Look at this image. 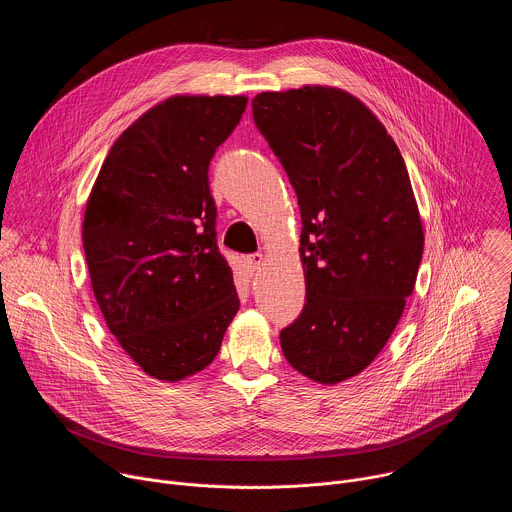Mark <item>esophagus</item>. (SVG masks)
I'll return each mask as SVG.
<instances>
[{"mask_svg": "<svg viewBox=\"0 0 512 512\" xmlns=\"http://www.w3.org/2000/svg\"><path fill=\"white\" fill-rule=\"evenodd\" d=\"M263 263H265V257H263L261 253H253V255H249V257H247V265H249L253 271L261 269V267H263Z\"/></svg>", "mask_w": 512, "mask_h": 512, "instance_id": "obj_1", "label": "esophagus"}]
</instances>
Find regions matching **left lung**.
<instances>
[{
  "label": "left lung",
  "mask_w": 512,
  "mask_h": 512,
  "mask_svg": "<svg viewBox=\"0 0 512 512\" xmlns=\"http://www.w3.org/2000/svg\"><path fill=\"white\" fill-rule=\"evenodd\" d=\"M253 119L298 194L306 306L281 330L287 362L322 385L364 371L413 294L423 225L403 156L354 95L259 93Z\"/></svg>",
  "instance_id": "8db88e82"
}]
</instances>
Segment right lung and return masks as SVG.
I'll list each match as a JSON object with an SVG mask.
<instances>
[{"instance_id":"obj_1","label":"right lung","mask_w":512,"mask_h":512,"mask_svg":"<svg viewBox=\"0 0 512 512\" xmlns=\"http://www.w3.org/2000/svg\"><path fill=\"white\" fill-rule=\"evenodd\" d=\"M245 107L243 95L158 103L117 137L87 200L95 300L121 348L158 381L206 369L239 312L216 247L208 166Z\"/></svg>"}]
</instances>
